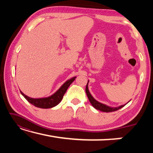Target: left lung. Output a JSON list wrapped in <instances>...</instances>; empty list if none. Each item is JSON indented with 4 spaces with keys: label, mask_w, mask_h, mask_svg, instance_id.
Masks as SVG:
<instances>
[{
    "label": "left lung",
    "mask_w": 153,
    "mask_h": 153,
    "mask_svg": "<svg viewBox=\"0 0 153 153\" xmlns=\"http://www.w3.org/2000/svg\"><path fill=\"white\" fill-rule=\"evenodd\" d=\"M88 84V81L86 87V92L87 97H88V98L89 101L90 102V103H91V105L96 108V109H98L100 111H102V112L108 113V112H113V111H117L119 109H120L121 108L123 107L124 106L126 105H121L118 107H108V106L106 105L105 104H102V103H101V102H99L98 101H97V100H95L94 98H93L92 96L91 95V94L90 93Z\"/></svg>",
    "instance_id": "8db88e82"
}]
</instances>
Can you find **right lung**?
Returning a JSON list of instances; mask_svg holds the SVG:
<instances>
[{"label": "right lung", "instance_id": "obj_1", "mask_svg": "<svg viewBox=\"0 0 153 153\" xmlns=\"http://www.w3.org/2000/svg\"><path fill=\"white\" fill-rule=\"evenodd\" d=\"M76 77H74L66 81L62 85L57 91L54 93L53 95L46 98H33L27 97L24 94L22 91H20L21 94L24 96V98L31 104L34 105L35 107L41 108H49L55 107L60 102L63 98V95L66 92L67 88L70 86L71 84L73 82Z\"/></svg>", "mask_w": 153, "mask_h": 153}]
</instances>
